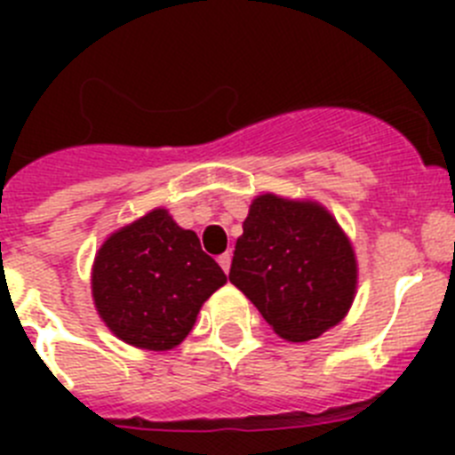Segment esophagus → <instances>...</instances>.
I'll list each match as a JSON object with an SVG mask.
<instances>
[{"label":"esophagus","mask_w":455,"mask_h":455,"mask_svg":"<svg viewBox=\"0 0 455 455\" xmlns=\"http://www.w3.org/2000/svg\"><path fill=\"white\" fill-rule=\"evenodd\" d=\"M219 264H220V268H223L225 273H230V264H232V252H223V255L219 257Z\"/></svg>","instance_id":"obj_1"}]
</instances>
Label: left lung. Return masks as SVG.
Returning <instances> with one entry per match:
<instances>
[{"label": "left lung", "mask_w": 455, "mask_h": 455, "mask_svg": "<svg viewBox=\"0 0 455 455\" xmlns=\"http://www.w3.org/2000/svg\"><path fill=\"white\" fill-rule=\"evenodd\" d=\"M230 283L283 339L309 341L347 316L355 252L319 203L264 193L252 200L236 239Z\"/></svg>", "instance_id": "8db88e82"}]
</instances>
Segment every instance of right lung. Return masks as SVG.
Here are the masks:
<instances>
[{"instance_id": "right-lung-1", "label": "right lung", "mask_w": 455, "mask_h": 455, "mask_svg": "<svg viewBox=\"0 0 455 455\" xmlns=\"http://www.w3.org/2000/svg\"><path fill=\"white\" fill-rule=\"evenodd\" d=\"M228 283L223 268L166 209L114 232L92 267V300L108 331L148 351L175 348L204 300Z\"/></svg>"}]
</instances>
